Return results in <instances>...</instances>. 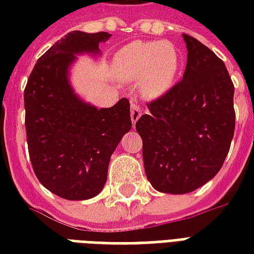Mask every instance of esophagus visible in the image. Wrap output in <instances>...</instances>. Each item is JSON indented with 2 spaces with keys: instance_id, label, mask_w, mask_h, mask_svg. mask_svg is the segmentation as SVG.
Returning <instances> with one entry per match:
<instances>
[{
  "instance_id": "obj_1",
  "label": "esophagus",
  "mask_w": 254,
  "mask_h": 254,
  "mask_svg": "<svg viewBox=\"0 0 254 254\" xmlns=\"http://www.w3.org/2000/svg\"><path fill=\"white\" fill-rule=\"evenodd\" d=\"M141 107H140V105H138L137 102H132V109H130V118H132V122L133 125L137 122V120L140 118V116H141Z\"/></svg>"
}]
</instances>
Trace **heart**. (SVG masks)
<instances>
[{"mask_svg":"<svg viewBox=\"0 0 254 254\" xmlns=\"http://www.w3.org/2000/svg\"><path fill=\"white\" fill-rule=\"evenodd\" d=\"M178 67L180 54L170 42H132L114 57L117 76L127 81H140L147 96L165 94L174 83Z\"/></svg>","mask_w":254,"mask_h":254,"instance_id":"obj_1","label":"heart"}]
</instances>
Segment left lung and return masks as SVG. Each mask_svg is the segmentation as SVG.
Wrapping results in <instances>:
<instances>
[{
	"label": "left lung",
	"mask_w": 254,
	"mask_h": 254,
	"mask_svg": "<svg viewBox=\"0 0 254 254\" xmlns=\"http://www.w3.org/2000/svg\"><path fill=\"white\" fill-rule=\"evenodd\" d=\"M184 77L151 100L136 122L145 176L156 190L184 194L218 174L234 136V84L223 61L184 34Z\"/></svg>",
	"instance_id": "1"
}]
</instances>
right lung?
<instances>
[{
  "label": "right lung",
  "instance_id": "add662e5",
  "mask_svg": "<svg viewBox=\"0 0 254 254\" xmlns=\"http://www.w3.org/2000/svg\"><path fill=\"white\" fill-rule=\"evenodd\" d=\"M110 36L69 32L38 60L25 85L31 165L43 187L66 200H87L103 189L111 154L132 127L127 98L98 110L78 99L67 81L76 54L98 53Z\"/></svg>",
  "mask_w": 254,
  "mask_h": 254
}]
</instances>
